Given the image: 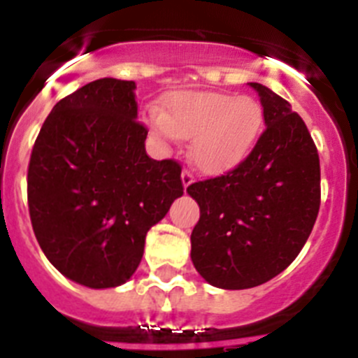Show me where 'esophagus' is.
<instances>
[{"label": "esophagus", "instance_id": "34e87169", "mask_svg": "<svg viewBox=\"0 0 358 358\" xmlns=\"http://www.w3.org/2000/svg\"><path fill=\"white\" fill-rule=\"evenodd\" d=\"M181 179H182V186H185V188H188V186L194 182V173L189 172L188 169H185L181 173Z\"/></svg>", "mask_w": 358, "mask_h": 358}]
</instances>
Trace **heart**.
Masks as SVG:
<instances>
[{
  "mask_svg": "<svg viewBox=\"0 0 358 358\" xmlns=\"http://www.w3.org/2000/svg\"><path fill=\"white\" fill-rule=\"evenodd\" d=\"M150 125L164 140L192 138L189 157L199 170L224 172L245 157L264 125L262 106L251 96L181 91L164 110H154Z\"/></svg>",
  "mask_w": 358,
  "mask_h": 358,
  "instance_id": "obj_1",
  "label": "heart"
}]
</instances>
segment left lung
<instances>
[{
  "mask_svg": "<svg viewBox=\"0 0 358 358\" xmlns=\"http://www.w3.org/2000/svg\"><path fill=\"white\" fill-rule=\"evenodd\" d=\"M267 127L224 176L186 188L201 208L192 262L210 285L258 287L285 271L308 240L321 204V166L301 116L258 84Z\"/></svg>",
  "mask_w": 358,
  "mask_h": 358,
  "instance_id": "8db88e82",
  "label": "left lung"
}]
</instances>
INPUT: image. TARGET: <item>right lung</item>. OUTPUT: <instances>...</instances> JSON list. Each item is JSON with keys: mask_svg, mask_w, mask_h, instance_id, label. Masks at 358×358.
<instances>
[{"mask_svg": "<svg viewBox=\"0 0 358 358\" xmlns=\"http://www.w3.org/2000/svg\"><path fill=\"white\" fill-rule=\"evenodd\" d=\"M132 80L100 78L57 102L28 163V210L53 267L90 289L129 280L145 236L182 195L181 164L147 156Z\"/></svg>", "mask_w": 358, "mask_h": 358, "instance_id": "1", "label": "right lung"}]
</instances>
